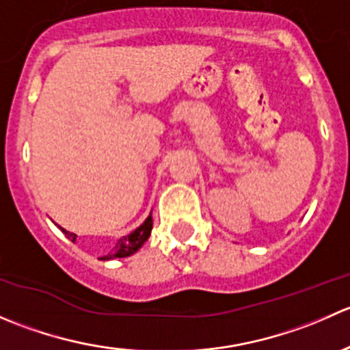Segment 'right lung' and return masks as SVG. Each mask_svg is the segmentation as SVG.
Listing matches in <instances>:
<instances>
[{"mask_svg":"<svg viewBox=\"0 0 350 350\" xmlns=\"http://www.w3.org/2000/svg\"><path fill=\"white\" fill-rule=\"evenodd\" d=\"M59 228L64 232L67 237L72 239V242H76V239H77L76 234H70V232H67L66 228H62V227H59ZM150 232H152V213L146 218V221H144L139 228H135L133 232H130V234L125 235V237L118 239V242L115 243V247H113L111 252L107 254V256L100 257V259L109 260V259H115V257L132 256V254H135L137 250H139L140 247L147 242V239L150 237Z\"/></svg>","mask_w":350,"mask_h":350,"instance_id":"add662e5","label":"right lung"}]
</instances>
